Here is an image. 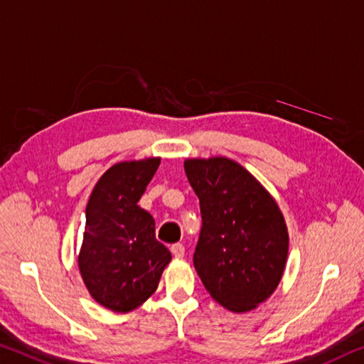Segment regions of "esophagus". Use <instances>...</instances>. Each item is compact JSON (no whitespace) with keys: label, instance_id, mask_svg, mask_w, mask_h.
<instances>
[{"label":"esophagus","instance_id":"34e87169","mask_svg":"<svg viewBox=\"0 0 364 364\" xmlns=\"http://www.w3.org/2000/svg\"><path fill=\"white\" fill-rule=\"evenodd\" d=\"M170 250H171V255L175 256L176 259H181V257L184 256V246H183L181 243H176V245H173V246L170 247Z\"/></svg>","mask_w":364,"mask_h":364}]
</instances>
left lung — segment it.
Instances as JSON below:
<instances>
[{
    "label": "left lung",
    "mask_w": 364,
    "mask_h": 364,
    "mask_svg": "<svg viewBox=\"0 0 364 364\" xmlns=\"http://www.w3.org/2000/svg\"><path fill=\"white\" fill-rule=\"evenodd\" d=\"M184 171L203 217L193 261L205 290L233 313L255 309L272 295L287 264L279 205L235 160L188 159Z\"/></svg>",
    "instance_id": "1"
}]
</instances>
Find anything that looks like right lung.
<instances>
[{
    "label": "right lung",
    "mask_w": 364,
    "mask_h": 364,
    "mask_svg": "<svg viewBox=\"0 0 364 364\" xmlns=\"http://www.w3.org/2000/svg\"><path fill=\"white\" fill-rule=\"evenodd\" d=\"M159 165L154 157L109 166L85 207L79 270L92 298L114 313L141 306L171 261L155 238L154 217L137 205Z\"/></svg>",
    "instance_id": "right-lung-1"
}]
</instances>
